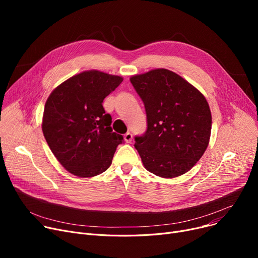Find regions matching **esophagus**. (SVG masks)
Here are the masks:
<instances>
[{"mask_svg":"<svg viewBox=\"0 0 258 258\" xmlns=\"http://www.w3.org/2000/svg\"><path fill=\"white\" fill-rule=\"evenodd\" d=\"M124 140H125L126 143H131L132 140H133V135L131 133H126L124 135Z\"/></svg>","mask_w":258,"mask_h":258,"instance_id":"esophagus-1","label":"esophagus"}]
</instances>
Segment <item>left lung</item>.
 I'll list each match as a JSON object with an SVG mask.
<instances>
[{"instance_id": "8db88e82", "label": "left lung", "mask_w": 258, "mask_h": 258, "mask_svg": "<svg viewBox=\"0 0 258 258\" xmlns=\"http://www.w3.org/2000/svg\"><path fill=\"white\" fill-rule=\"evenodd\" d=\"M131 83L147 117L145 134L135 138L144 167L161 178L186 173L209 144L212 119L205 96L167 69L134 75Z\"/></svg>"}]
</instances>
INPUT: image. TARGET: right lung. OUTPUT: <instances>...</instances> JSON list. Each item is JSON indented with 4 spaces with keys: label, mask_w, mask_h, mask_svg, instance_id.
<instances>
[{
    "label": "right lung",
    "mask_w": 258,
    "mask_h": 258,
    "mask_svg": "<svg viewBox=\"0 0 258 258\" xmlns=\"http://www.w3.org/2000/svg\"><path fill=\"white\" fill-rule=\"evenodd\" d=\"M123 78L97 70L63 81L48 97L42 130L51 152L70 173L91 178L112 164L123 137L113 132L103 99Z\"/></svg>",
    "instance_id": "add662e5"
}]
</instances>
